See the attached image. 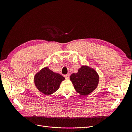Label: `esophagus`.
<instances>
[{
	"mask_svg": "<svg viewBox=\"0 0 132 132\" xmlns=\"http://www.w3.org/2000/svg\"><path fill=\"white\" fill-rule=\"evenodd\" d=\"M64 77H65V79H68L69 78H70V75H68V74L65 75H64Z\"/></svg>",
	"mask_w": 132,
	"mask_h": 132,
	"instance_id": "1",
	"label": "esophagus"
}]
</instances>
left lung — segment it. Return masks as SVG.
I'll list each match as a JSON object with an SVG mask.
<instances>
[{"label":"left lung","mask_w":132,"mask_h":132,"mask_svg":"<svg viewBox=\"0 0 132 132\" xmlns=\"http://www.w3.org/2000/svg\"><path fill=\"white\" fill-rule=\"evenodd\" d=\"M99 75L97 72L88 66H82L77 73L70 76L74 88L81 95L86 96L92 93L97 87Z\"/></svg>","instance_id":"1"}]
</instances>
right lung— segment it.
I'll use <instances>...</instances> for the list:
<instances>
[{"label":"right lung","mask_w":132,"mask_h":132,"mask_svg":"<svg viewBox=\"0 0 132 132\" xmlns=\"http://www.w3.org/2000/svg\"><path fill=\"white\" fill-rule=\"evenodd\" d=\"M65 78L54 73L47 67H44L34 76L35 85L38 90L45 95H50L59 88L61 82Z\"/></svg>","instance_id":"obj_1"}]
</instances>
